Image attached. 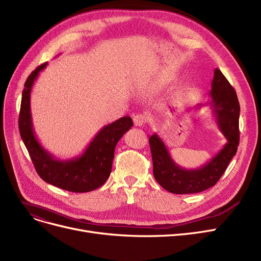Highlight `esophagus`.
Wrapping results in <instances>:
<instances>
[{
  "mask_svg": "<svg viewBox=\"0 0 261 261\" xmlns=\"http://www.w3.org/2000/svg\"><path fill=\"white\" fill-rule=\"evenodd\" d=\"M133 122L136 127H141L144 123H145V118H144V116L141 114H138L133 117Z\"/></svg>",
  "mask_w": 261,
  "mask_h": 261,
  "instance_id": "1",
  "label": "esophagus"
}]
</instances>
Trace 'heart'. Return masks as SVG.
<instances>
[{
    "instance_id": "heart-1",
    "label": "heart",
    "mask_w": 261,
    "mask_h": 261,
    "mask_svg": "<svg viewBox=\"0 0 261 261\" xmlns=\"http://www.w3.org/2000/svg\"><path fill=\"white\" fill-rule=\"evenodd\" d=\"M167 82H168V80H167V77H165V76H158L157 79L155 80V82H153V87H155V88H160V87H162V86H165L166 84H167Z\"/></svg>"
}]
</instances>
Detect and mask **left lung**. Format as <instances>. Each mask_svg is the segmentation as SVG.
Segmentation results:
<instances>
[{
    "label": "left lung",
    "mask_w": 261,
    "mask_h": 261,
    "mask_svg": "<svg viewBox=\"0 0 261 261\" xmlns=\"http://www.w3.org/2000/svg\"><path fill=\"white\" fill-rule=\"evenodd\" d=\"M210 96L212 100L205 105L213 110L217 127L227 142L203 166L197 169L181 168L172 159L165 142L157 133L149 138L153 176L160 186L172 194H197L213 187L237 153L240 141V104L233 87L218 69L214 71ZM201 106L202 104L197 105V109Z\"/></svg>",
    "instance_id": "8db88e82"
}]
</instances>
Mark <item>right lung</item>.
Returning <instances> with one entry per match:
<instances>
[{"mask_svg": "<svg viewBox=\"0 0 261 261\" xmlns=\"http://www.w3.org/2000/svg\"><path fill=\"white\" fill-rule=\"evenodd\" d=\"M47 62L29 75L22 91L19 131L40 177L50 185L72 192H88L102 186L109 178L116 144L133 125L129 116L106 124L81 156L60 160L47 151L35 137L31 115V90Z\"/></svg>", "mask_w": 261, "mask_h": 261, "instance_id": "right-lung-1", "label": "right lung"}]
</instances>
